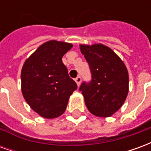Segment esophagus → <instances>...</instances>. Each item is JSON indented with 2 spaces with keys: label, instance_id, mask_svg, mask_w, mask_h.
Wrapping results in <instances>:
<instances>
[{
  "label": "esophagus",
  "instance_id": "obj_1",
  "mask_svg": "<svg viewBox=\"0 0 151 151\" xmlns=\"http://www.w3.org/2000/svg\"><path fill=\"white\" fill-rule=\"evenodd\" d=\"M75 82L76 83H77V85H78V86H80V84H81V82H82V78H81V77H77L75 78Z\"/></svg>",
  "mask_w": 151,
  "mask_h": 151
}]
</instances>
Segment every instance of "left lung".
<instances>
[{"label":"left lung","mask_w":151,"mask_h":151,"mask_svg":"<svg viewBox=\"0 0 151 151\" xmlns=\"http://www.w3.org/2000/svg\"><path fill=\"white\" fill-rule=\"evenodd\" d=\"M79 46L92 75L91 82H83L79 88L86 106L95 116H111L124 104L129 93L126 66L113 50L102 43Z\"/></svg>","instance_id":"8db88e82"}]
</instances>
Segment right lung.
<instances>
[{
  "instance_id": "1",
  "label": "right lung",
  "mask_w": 151,
  "mask_h": 151,
  "mask_svg": "<svg viewBox=\"0 0 151 151\" xmlns=\"http://www.w3.org/2000/svg\"><path fill=\"white\" fill-rule=\"evenodd\" d=\"M72 47V43L56 40L45 42L22 68V95L31 109L43 118L61 116L70 95L78 88L62 62L63 56Z\"/></svg>"
}]
</instances>
